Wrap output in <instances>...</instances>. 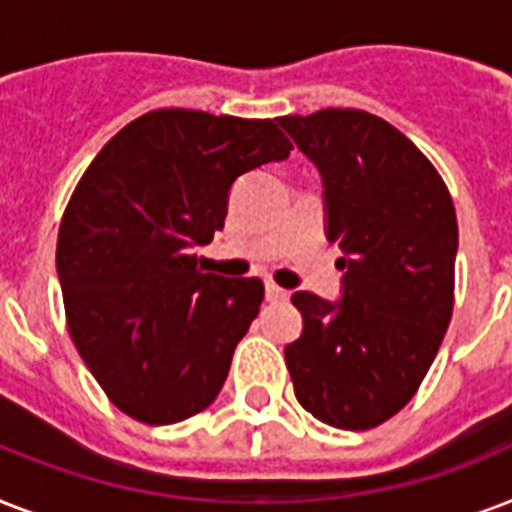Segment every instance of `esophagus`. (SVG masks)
Masks as SVG:
<instances>
[{
	"instance_id": "34e87169",
	"label": "esophagus",
	"mask_w": 512,
	"mask_h": 512,
	"mask_svg": "<svg viewBox=\"0 0 512 512\" xmlns=\"http://www.w3.org/2000/svg\"><path fill=\"white\" fill-rule=\"evenodd\" d=\"M265 297L273 300V303H279V300H287L289 292L287 289H281L279 284H273V281H265Z\"/></svg>"
}]
</instances>
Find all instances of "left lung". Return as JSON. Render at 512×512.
<instances>
[{"mask_svg": "<svg viewBox=\"0 0 512 512\" xmlns=\"http://www.w3.org/2000/svg\"><path fill=\"white\" fill-rule=\"evenodd\" d=\"M279 124L319 167L327 239L345 252L340 303L292 295L303 313V335L284 348L295 396L332 428H377L420 390L452 321V193L404 132L369 111Z\"/></svg>", "mask_w": 512, "mask_h": 512, "instance_id": "obj_1", "label": "left lung"}]
</instances>
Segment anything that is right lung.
<instances>
[{"mask_svg": "<svg viewBox=\"0 0 512 512\" xmlns=\"http://www.w3.org/2000/svg\"><path fill=\"white\" fill-rule=\"evenodd\" d=\"M273 119L159 108L84 170L58 228L66 324L108 401L146 425L204 412L265 297L204 273L191 249L225 225L233 180L287 159Z\"/></svg>", "mask_w": 512, "mask_h": 512, "instance_id": "right-lung-1", "label": "right lung"}]
</instances>
